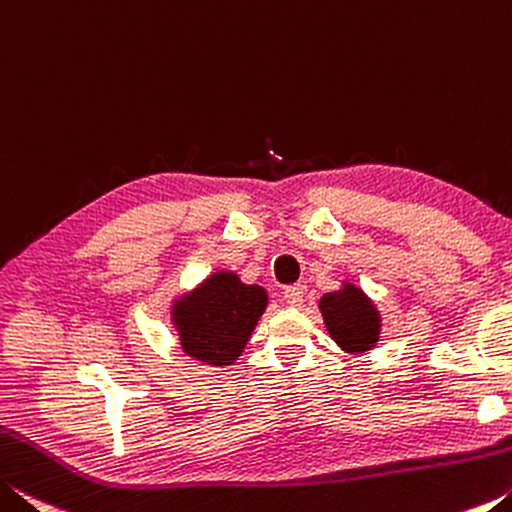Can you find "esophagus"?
<instances>
[{"label": "esophagus", "mask_w": 512, "mask_h": 512, "mask_svg": "<svg viewBox=\"0 0 512 512\" xmlns=\"http://www.w3.org/2000/svg\"><path fill=\"white\" fill-rule=\"evenodd\" d=\"M283 301H286V304H288V306H292V308L301 306V301H304V295H301V288L292 286V288H286V290H283Z\"/></svg>", "instance_id": "obj_1"}]
</instances>
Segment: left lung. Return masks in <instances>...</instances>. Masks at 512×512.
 Segmentation results:
<instances>
[{
  "label": "left lung",
  "mask_w": 512,
  "mask_h": 512,
  "mask_svg": "<svg viewBox=\"0 0 512 512\" xmlns=\"http://www.w3.org/2000/svg\"><path fill=\"white\" fill-rule=\"evenodd\" d=\"M324 324L342 349L358 354L379 340V313L372 301L354 286L326 292L320 301Z\"/></svg>",
  "instance_id": "obj_1"
}]
</instances>
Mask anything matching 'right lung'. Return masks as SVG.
<instances>
[{
    "label": "right lung",
    "mask_w": 512,
    "mask_h": 512,
    "mask_svg": "<svg viewBox=\"0 0 512 512\" xmlns=\"http://www.w3.org/2000/svg\"><path fill=\"white\" fill-rule=\"evenodd\" d=\"M265 304L263 288L245 286L229 272L213 274L174 308L183 351L208 365H231L245 349Z\"/></svg>",
    "instance_id": "right-lung-1"
}]
</instances>
